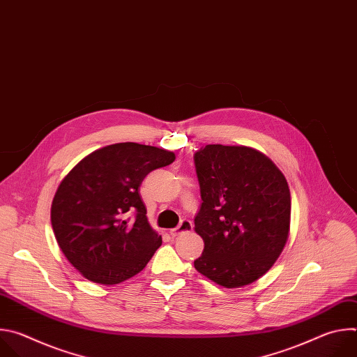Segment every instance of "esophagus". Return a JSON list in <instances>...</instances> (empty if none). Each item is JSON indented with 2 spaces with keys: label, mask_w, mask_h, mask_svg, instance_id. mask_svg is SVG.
<instances>
[{
  "label": "esophagus",
  "mask_w": 357,
  "mask_h": 357,
  "mask_svg": "<svg viewBox=\"0 0 357 357\" xmlns=\"http://www.w3.org/2000/svg\"><path fill=\"white\" fill-rule=\"evenodd\" d=\"M192 227H193L192 222L188 220V219H183L175 229H171V234H172V236H178V234H181V233H183V231H190Z\"/></svg>",
  "instance_id": "esophagus-1"
}]
</instances>
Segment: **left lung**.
I'll use <instances>...</instances> for the list:
<instances>
[{
  "label": "left lung",
  "instance_id": "left-lung-1",
  "mask_svg": "<svg viewBox=\"0 0 357 357\" xmlns=\"http://www.w3.org/2000/svg\"><path fill=\"white\" fill-rule=\"evenodd\" d=\"M193 160L202 197L195 231L205 241L195 268L226 288L251 284L273 267L288 240L287 179L248 146L209 144Z\"/></svg>",
  "mask_w": 357,
  "mask_h": 357
}]
</instances>
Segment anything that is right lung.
I'll use <instances>...</instances> for the list:
<instances>
[{
	"label": "right lung",
	"mask_w": 357,
	"mask_h": 357,
	"mask_svg": "<svg viewBox=\"0 0 357 357\" xmlns=\"http://www.w3.org/2000/svg\"><path fill=\"white\" fill-rule=\"evenodd\" d=\"M174 161L162 148L120 142L91 152L63 178L50 222L65 257L84 278L120 284L154 256L162 238L148 223L139 185Z\"/></svg>",
	"instance_id": "right-lung-1"
}]
</instances>
